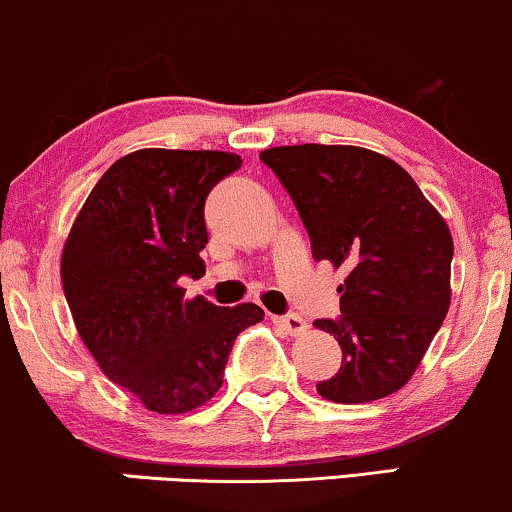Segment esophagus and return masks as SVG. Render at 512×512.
I'll use <instances>...</instances> for the list:
<instances>
[{
  "label": "esophagus",
  "instance_id": "34e87169",
  "mask_svg": "<svg viewBox=\"0 0 512 512\" xmlns=\"http://www.w3.org/2000/svg\"><path fill=\"white\" fill-rule=\"evenodd\" d=\"M273 323H275V325H280L282 330H285L287 334H292V337H294V334H301V332L306 330V320L301 318L299 313L275 315V318H273Z\"/></svg>",
  "mask_w": 512,
  "mask_h": 512
}]
</instances>
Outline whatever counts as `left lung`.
<instances>
[{
    "label": "left lung",
    "mask_w": 512,
    "mask_h": 512,
    "mask_svg": "<svg viewBox=\"0 0 512 512\" xmlns=\"http://www.w3.org/2000/svg\"><path fill=\"white\" fill-rule=\"evenodd\" d=\"M292 197L315 261L346 268L337 320H315L342 346V368L318 382L334 403L399 391L418 368L451 304L449 225L387 156L344 144L261 151Z\"/></svg>",
    "instance_id": "left-lung-1"
}]
</instances>
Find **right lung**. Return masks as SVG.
Returning a JSON list of instances; mask_svg holds the SVG:
<instances>
[{"label": "right lung", "instance_id": "add662e5", "mask_svg": "<svg viewBox=\"0 0 512 512\" xmlns=\"http://www.w3.org/2000/svg\"><path fill=\"white\" fill-rule=\"evenodd\" d=\"M239 166L227 151H132L99 178L63 246V294L82 342L154 413L204 406L223 387L237 334L266 315L187 301L180 287L206 273V197Z\"/></svg>", "mask_w": 512, "mask_h": 512}]
</instances>
